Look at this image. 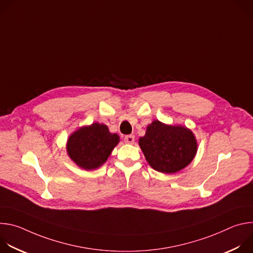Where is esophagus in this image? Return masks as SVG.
Returning a JSON list of instances; mask_svg holds the SVG:
<instances>
[{
  "label": "esophagus",
  "instance_id": "1",
  "mask_svg": "<svg viewBox=\"0 0 253 253\" xmlns=\"http://www.w3.org/2000/svg\"><path fill=\"white\" fill-rule=\"evenodd\" d=\"M124 141H125V143L133 144L134 141H135V136L134 135H127V136L124 137Z\"/></svg>",
  "mask_w": 253,
  "mask_h": 253
}]
</instances>
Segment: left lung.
Here are the masks:
<instances>
[{
	"mask_svg": "<svg viewBox=\"0 0 253 253\" xmlns=\"http://www.w3.org/2000/svg\"><path fill=\"white\" fill-rule=\"evenodd\" d=\"M139 146L154 170L167 174L185 168L197 152V142L191 130L158 120L147 126L145 135L139 139Z\"/></svg>",
	"mask_w": 253,
	"mask_h": 253,
	"instance_id": "8db88e82",
	"label": "left lung"
}]
</instances>
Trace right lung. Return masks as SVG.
<instances>
[{"instance_id": "add662e5", "label": "right lung", "mask_w": 253, "mask_h": 253, "mask_svg": "<svg viewBox=\"0 0 253 253\" xmlns=\"http://www.w3.org/2000/svg\"><path fill=\"white\" fill-rule=\"evenodd\" d=\"M119 143V136L112 134L104 124L84 126L69 136L67 152L79 167L93 170L103 165Z\"/></svg>"}]
</instances>
